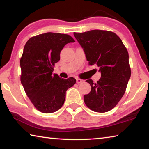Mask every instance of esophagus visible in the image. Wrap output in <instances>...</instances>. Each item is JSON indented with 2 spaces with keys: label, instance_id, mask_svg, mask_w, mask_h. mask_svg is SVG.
Returning a JSON list of instances; mask_svg holds the SVG:
<instances>
[{
  "label": "esophagus",
  "instance_id": "34e87169",
  "mask_svg": "<svg viewBox=\"0 0 149 149\" xmlns=\"http://www.w3.org/2000/svg\"><path fill=\"white\" fill-rule=\"evenodd\" d=\"M76 81H77V84H81V83H83V82L84 81V80H83L81 79H79V78H77Z\"/></svg>",
  "mask_w": 149,
  "mask_h": 149
}]
</instances>
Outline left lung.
I'll return each instance as SVG.
<instances>
[{"label":"left lung","mask_w":149,"mask_h":149,"mask_svg":"<svg viewBox=\"0 0 149 149\" xmlns=\"http://www.w3.org/2000/svg\"><path fill=\"white\" fill-rule=\"evenodd\" d=\"M74 35L89 64L97 65L101 74L96 84L86 81L91 90L84 95V102L95 112H108L122 99L131 76L127 50L114 32L95 29Z\"/></svg>","instance_id":"1"}]
</instances>
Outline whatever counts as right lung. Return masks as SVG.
I'll use <instances>...</instances> for the list:
<instances>
[{"instance_id": "obj_1", "label": "right lung", "mask_w": 149, "mask_h": 149, "mask_svg": "<svg viewBox=\"0 0 149 149\" xmlns=\"http://www.w3.org/2000/svg\"><path fill=\"white\" fill-rule=\"evenodd\" d=\"M75 41L66 34L48 32L30 38L20 59L21 83L34 107L42 113H52L64 104L65 92L76 79L52 74L55 63L65 45Z\"/></svg>"}]
</instances>
